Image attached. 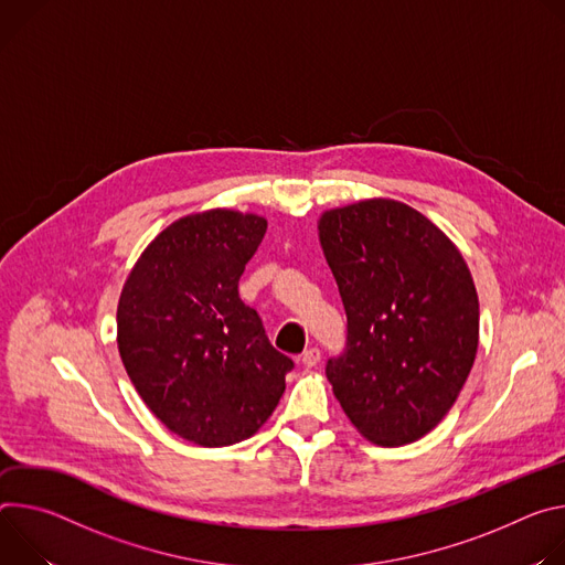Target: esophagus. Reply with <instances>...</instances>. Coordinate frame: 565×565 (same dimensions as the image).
I'll return each instance as SVG.
<instances>
[{"label": "esophagus", "instance_id": "34e87169", "mask_svg": "<svg viewBox=\"0 0 565 565\" xmlns=\"http://www.w3.org/2000/svg\"><path fill=\"white\" fill-rule=\"evenodd\" d=\"M300 361H302V365H305V367H315V365L321 361V350H319V348H309V350H305V352H302V356H300Z\"/></svg>", "mask_w": 565, "mask_h": 565}]
</instances>
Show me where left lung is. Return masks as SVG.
Wrapping results in <instances>:
<instances>
[{
    "instance_id": "left-lung-1",
    "label": "left lung",
    "mask_w": 565,
    "mask_h": 565,
    "mask_svg": "<svg viewBox=\"0 0 565 565\" xmlns=\"http://www.w3.org/2000/svg\"><path fill=\"white\" fill-rule=\"evenodd\" d=\"M319 239L348 317L332 391L380 447L411 445L456 404L478 350L469 267L428 217L395 200L326 211Z\"/></svg>"
}]
</instances>
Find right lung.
<instances>
[{
    "instance_id": "right-lung-1",
    "label": "right lung",
    "mask_w": 565,
    "mask_h": 565,
    "mask_svg": "<svg viewBox=\"0 0 565 565\" xmlns=\"http://www.w3.org/2000/svg\"><path fill=\"white\" fill-rule=\"evenodd\" d=\"M267 220L213 209L163 228L122 285L118 352L146 406L183 440L228 447L274 413L294 361L237 294Z\"/></svg>"
}]
</instances>
